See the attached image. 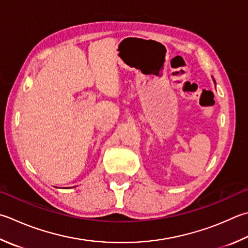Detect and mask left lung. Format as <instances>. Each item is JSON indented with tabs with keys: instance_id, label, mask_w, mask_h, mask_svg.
<instances>
[{
	"instance_id": "left-lung-1",
	"label": "left lung",
	"mask_w": 248,
	"mask_h": 248,
	"mask_svg": "<svg viewBox=\"0 0 248 248\" xmlns=\"http://www.w3.org/2000/svg\"><path fill=\"white\" fill-rule=\"evenodd\" d=\"M213 80H214V78H213ZM214 83H215V84H216V81H215V80H214Z\"/></svg>"
}]
</instances>
